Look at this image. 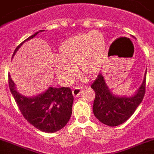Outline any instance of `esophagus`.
<instances>
[{
    "instance_id": "34e87169",
    "label": "esophagus",
    "mask_w": 154,
    "mask_h": 154,
    "mask_svg": "<svg viewBox=\"0 0 154 154\" xmlns=\"http://www.w3.org/2000/svg\"><path fill=\"white\" fill-rule=\"evenodd\" d=\"M82 87L80 86H76V87H74L72 89V94L73 96L74 97H78L79 95L80 94H81L82 92Z\"/></svg>"
}]
</instances>
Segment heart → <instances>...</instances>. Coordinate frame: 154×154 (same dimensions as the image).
<instances>
[{"mask_svg": "<svg viewBox=\"0 0 154 154\" xmlns=\"http://www.w3.org/2000/svg\"><path fill=\"white\" fill-rule=\"evenodd\" d=\"M105 46V37L98 31L67 39L59 48L55 61L56 77L63 82H70L77 72V66L83 75L91 77L97 74L102 66Z\"/></svg>", "mask_w": 154, "mask_h": 154, "instance_id": "heart-1", "label": "heart"}]
</instances>
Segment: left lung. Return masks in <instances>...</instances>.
Instances as JSON below:
<instances>
[{
	"label": "left lung",
	"mask_w": 154,
	"mask_h": 154,
	"mask_svg": "<svg viewBox=\"0 0 154 154\" xmlns=\"http://www.w3.org/2000/svg\"><path fill=\"white\" fill-rule=\"evenodd\" d=\"M146 71L140 86L133 95L119 96L111 91L104 76L99 73L91 86L95 91L93 104V113L95 118L110 127L118 126L125 122L143 100L146 87Z\"/></svg>",
	"instance_id": "1"
}]
</instances>
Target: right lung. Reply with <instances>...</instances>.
<instances>
[{"mask_svg":"<svg viewBox=\"0 0 154 154\" xmlns=\"http://www.w3.org/2000/svg\"><path fill=\"white\" fill-rule=\"evenodd\" d=\"M43 31H38L22 42L14 50L13 57L25 42ZM8 80L11 94L21 114L29 124L46 133H54L66 126L71 117L74 100L69 88L49 87L36 96L26 97L17 90L16 85L10 75Z\"/></svg>","mask_w":154,"mask_h":154,"instance_id":"add662e5","label":"right lung"}]
</instances>
